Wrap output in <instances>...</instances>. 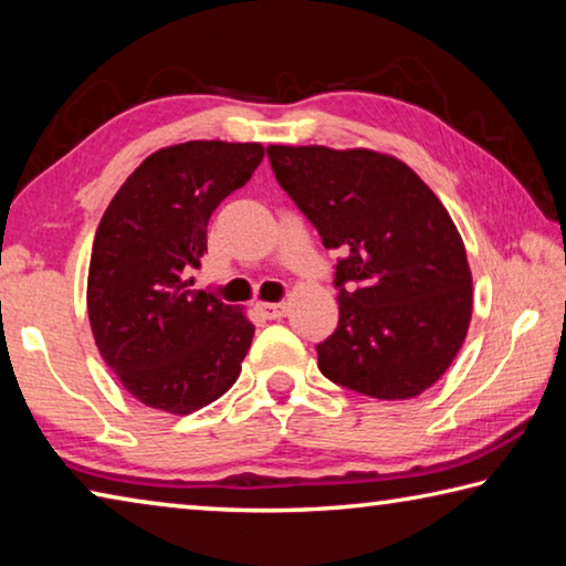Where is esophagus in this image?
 I'll return each mask as SVG.
<instances>
[{
  "mask_svg": "<svg viewBox=\"0 0 566 566\" xmlns=\"http://www.w3.org/2000/svg\"><path fill=\"white\" fill-rule=\"evenodd\" d=\"M256 310H260L262 317H266V319H282V317H286V304L284 302H280V304L260 302V304H256Z\"/></svg>",
  "mask_w": 566,
  "mask_h": 566,
  "instance_id": "34e87169",
  "label": "esophagus"
}]
</instances>
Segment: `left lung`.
Instances as JSON below:
<instances>
[{"label":"left lung","mask_w":566,"mask_h":566,"mask_svg":"<svg viewBox=\"0 0 566 566\" xmlns=\"http://www.w3.org/2000/svg\"><path fill=\"white\" fill-rule=\"evenodd\" d=\"M266 157L322 244L347 252L319 371L375 399L421 395L454 361L472 319L467 249L444 205L385 151L270 145Z\"/></svg>","instance_id":"1"}]
</instances>
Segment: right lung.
Returning a JSON list of instances; mask_svg holds the SVG:
<instances>
[{
    "mask_svg": "<svg viewBox=\"0 0 566 566\" xmlns=\"http://www.w3.org/2000/svg\"><path fill=\"white\" fill-rule=\"evenodd\" d=\"M260 142L195 139L132 171L92 244L87 312L102 359L134 399L191 415L234 385L254 337L244 310L191 290L207 224L260 167Z\"/></svg>",
    "mask_w": 566,
    "mask_h": 566,
    "instance_id": "1",
    "label": "right lung"
}]
</instances>
